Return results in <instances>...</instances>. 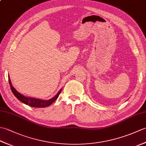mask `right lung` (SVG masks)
<instances>
[{
	"label": "right lung",
	"instance_id": "add662e5",
	"mask_svg": "<svg viewBox=\"0 0 146 146\" xmlns=\"http://www.w3.org/2000/svg\"><path fill=\"white\" fill-rule=\"evenodd\" d=\"M9 85H10V86H11V90L12 93H13V94L15 95V97H16L19 100H20L21 102H23V103H24V104L29 105L30 107H32L42 108V107H46L49 106V105H51L58 98L62 90L61 89L53 98L49 99L48 100H43L38 98L27 97H25V96H24L23 95L21 94L20 93H19L13 87V86H12L9 76Z\"/></svg>",
	"mask_w": 146,
	"mask_h": 146
}]
</instances>
